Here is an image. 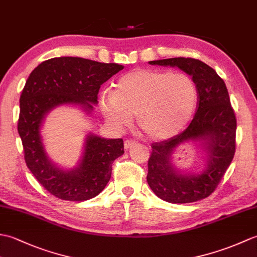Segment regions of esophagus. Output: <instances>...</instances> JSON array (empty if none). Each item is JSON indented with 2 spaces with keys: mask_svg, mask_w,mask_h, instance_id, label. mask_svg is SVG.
<instances>
[{
  "mask_svg": "<svg viewBox=\"0 0 257 257\" xmlns=\"http://www.w3.org/2000/svg\"><path fill=\"white\" fill-rule=\"evenodd\" d=\"M123 145H124V149H130V148H133L134 146H136V141H134V140H125Z\"/></svg>",
  "mask_w": 257,
  "mask_h": 257,
  "instance_id": "1",
  "label": "esophagus"
}]
</instances>
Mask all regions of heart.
I'll use <instances>...</instances> for the list:
<instances>
[{
  "mask_svg": "<svg viewBox=\"0 0 257 257\" xmlns=\"http://www.w3.org/2000/svg\"><path fill=\"white\" fill-rule=\"evenodd\" d=\"M103 116L118 130L129 127L137 114L143 132L154 140L178 135L192 118L198 89L184 73L136 69L120 77L113 91L99 98Z\"/></svg>",
  "mask_w": 257,
  "mask_h": 257,
  "instance_id": "b5f03b06",
  "label": "heart"
}]
</instances>
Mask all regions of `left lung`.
<instances>
[{
  "label": "left lung",
  "mask_w": 257,
  "mask_h": 257,
  "mask_svg": "<svg viewBox=\"0 0 257 257\" xmlns=\"http://www.w3.org/2000/svg\"><path fill=\"white\" fill-rule=\"evenodd\" d=\"M150 65L178 67L192 77L198 89V110L188 128L174 137L152 144L148 181L154 193L169 203H191L215 190L235 154L236 118L223 80L209 65L194 58H167ZM189 143L205 152L200 171L187 173L176 168L173 155Z\"/></svg>",
  "instance_id": "1"
}]
</instances>
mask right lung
<instances>
[{"label": "right lung", "mask_w": 257, "mask_h": 257, "mask_svg": "<svg viewBox=\"0 0 257 257\" xmlns=\"http://www.w3.org/2000/svg\"><path fill=\"white\" fill-rule=\"evenodd\" d=\"M121 69L122 65L114 63L64 56L43 62L26 80L18 124L25 162L37 181L58 199L86 201L99 194L110 180L112 162L123 155V141L88 133L77 166L63 168L46 152L42 135L45 118L63 106L78 107L89 116L100 86Z\"/></svg>", "instance_id": "right-lung-1"}]
</instances>
